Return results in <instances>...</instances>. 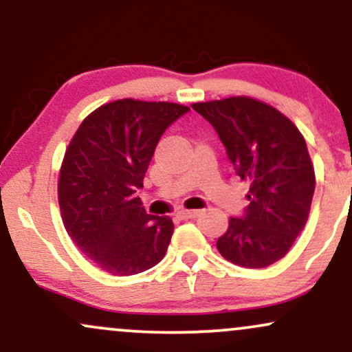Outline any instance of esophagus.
<instances>
[{
	"instance_id": "1",
	"label": "esophagus",
	"mask_w": 352,
	"mask_h": 352,
	"mask_svg": "<svg viewBox=\"0 0 352 352\" xmlns=\"http://www.w3.org/2000/svg\"><path fill=\"white\" fill-rule=\"evenodd\" d=\"M182 220H188V218H195L200 215V210H187V208H182L179 210V213H177Z\"/></svg>"
}]
</instances>
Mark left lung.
<instances>
[{"label":"left lung","mask_w":352,"mask_h":352,"mask_svg":"<svg viewBox=\"0 0 352 352\" xmlns=\"http://www.w3.org/2000/svg\"><path fill=\"white\" fill-rule=\"evenodd\" d=\"M192 107L213 125L250 185L248 207L230 217L218 252L238 266L266 268L289 252L308 220L316 179L305 137L280 111L246 96Z\"/></svg>","instance_id":"left-lung-1"}]
</instances>
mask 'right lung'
I'll list each match as a JSON object with an SVG mask.
<instances>
[{"instance_id": "1", "label": "right lung", "mask_w": 352, "mask_h": 352, "mask_svg": "<svg viewBox=\"0 0 352 352\" xmlns=\"http://www.w3.org/2000/svg\"><path fill=\"white\" fill-rule=\"evenodd\" d=\"M188 111L119 99L91 112L72 137L59 172L60 217L76 246L104 272L131 276L165 256L172 218L148 215L137 190L165 129Z\"/></svg>"}]
</instances>
